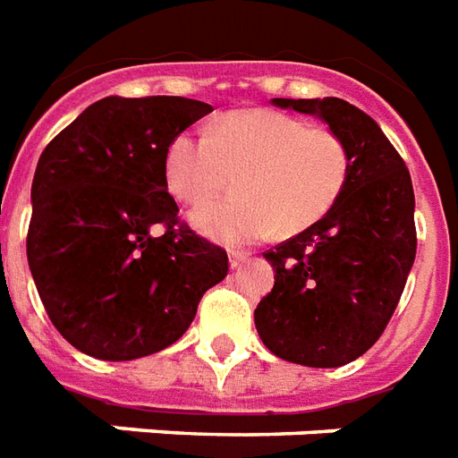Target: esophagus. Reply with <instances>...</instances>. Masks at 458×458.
<instances>
[{"instance_id":"esophagus-1","label":"esophagus","mask_w":458,"mask_h":458,"mask_svg":"<svg viewBox=\"0 0 458 458\" xmlns=\"http://www.w3.org/2000/svg\"><path fill=\"white\" fill-rule=\"evenodd\" d=\"M245 262L247 252H233V255H230V267H233V269H238V267H242Z\"/></svg>"}]
</instances>
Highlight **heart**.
Returning a JSON list of instances; mask_svg holds the SVG:
<instances>
[{
  "instance_id": "1",
  "label": "heart",
  "mask_w": 458,
  "mask_h": 458,
  "mask_svg": "<svg viewBox=\"0 0 458 458\" xmlns=\"http://www.w3.org/2000/svg\"><path fill=\"white\" fill-rule=\"evenodd\" d=\"M350 169L337 131L264 108L228 114L211 133L182 131L165 150L169 194L191 206L218 196L238 172V196L191 213L199 233L228 247L310 228L340 201Z\"/></svg>"
}]
</instances>
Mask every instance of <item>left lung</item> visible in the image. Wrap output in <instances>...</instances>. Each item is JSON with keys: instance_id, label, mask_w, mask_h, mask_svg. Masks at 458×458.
I'll return each instance as SVG.
<instances>
[{"instance_id": "left-lung-1", "label": "left lung", "mask_w": 458, "mask_h": 458, "mask_svg": "<svg viewBox=\"0 0 458 458\" xmlns=\"http://www.w3.org/2000/svg\"><path fill=\"white\" fill-rule=\"evenodd\" d=\"M323 118L344 138L352 169L340 201L310 228L264 252L272 293L255 310L276 357L315 369L350 364L384 335L415 262V194L405 162L350 101L272 99Z\"/></svg>"}]
</instances>
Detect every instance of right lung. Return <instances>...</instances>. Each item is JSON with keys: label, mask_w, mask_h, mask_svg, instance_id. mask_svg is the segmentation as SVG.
<instances>
[{"label": "right lung", "mask_w": 458, "mask_h": 458, "mask_svg": "<svg viewBox=\"0 0 458 458\" xmlns=\"http://www.w3.org/2000/svg\"><path fill=\"white\" fill-rule=\"evenodd\" d=\"M211 111L184 97H106L40 155L26 255L50 323L84 354L165 350L225 279V250L179 220L165 182L169 140Z\"/></svg>", "instance_id": "add662e5"}]
</instances>
